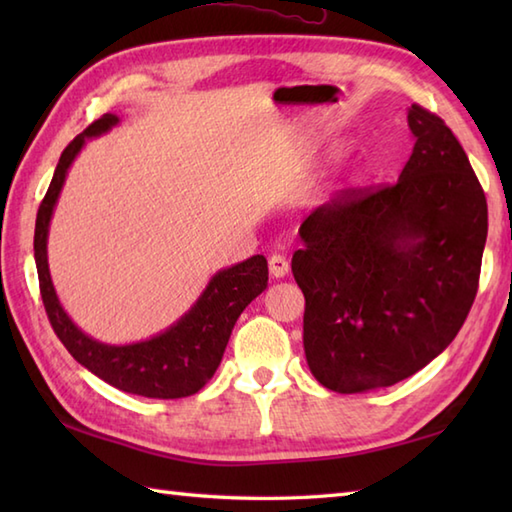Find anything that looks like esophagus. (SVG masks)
Here are the masks:
<instances>
[{"label": "esophagus", "mask_w": 512, "mask_h": 512, "mask_svg": "<svg viewBox=\"0 0 512 512\" xmlns=\"http://www.w3.org/2000/svg\"><path fill=\"white\" fill-rule=\"evenodd\" d=\"M268 268H270V275L279 279V277L288 275L290 264H288V259L284 255L275 253V255H270V259H268Z\"/></svg>", "instance_id": "1"}]
</instances>
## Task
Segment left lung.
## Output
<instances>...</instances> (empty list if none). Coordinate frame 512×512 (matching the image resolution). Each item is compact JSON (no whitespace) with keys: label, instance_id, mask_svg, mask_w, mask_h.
I'll use <instances>...</instances> for the list:
<instances>
[{"label":"left lung","instance_id":"obj_1","mask_svg":"<svg viewBox=\"0 0 512 512\" xmlns=\"http://www.w3.org/2000/svg\"><path fill=\"white\" fill-rule=\"evenodd\" d=\"M394 184L343 189L303 220L292 275L310 372L339 394L396 385L460 332L480 284L486 195L440 116L411 105Z\"/></svg>","mask_w":512,"mask_h":512}]
</instances>
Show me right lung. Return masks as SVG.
<instances>
[{
  "mask_svg": "<svg viewBox=\"0 0 512 512\" xmlns=\"http://www.w3.org/2000/svg\"><path fill=\"white\" fill-rule=\"evenodd\" d=\"M118 123V116L103 114L83 134L63 149L54 169L46 198L39 204L35 224V262L43 308L54 334L76 361L88 367L112 387L145 398H184L193 396L213 378L220 365L235 321L244 308L268 286V262L264 255H253L242 264L224 268L213 275L209 286L184 317L169 330L149 341L132 345H107L83 334L65 314L54 292L48 270V226L59 200L72 160L85 140L101 136Z\"/></svg>",
  "mask_w": 512,
  "mask_h": 512,
  "instance_id": "right-lung-1",
  "label": "right lung"
}]
</instances>
